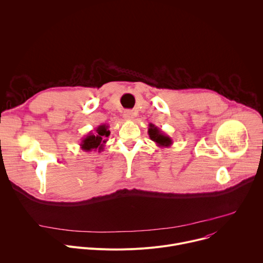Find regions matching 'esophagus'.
<instances>
[{"instance_id":"obj_1","label":"esophagus","mask_w":263,"mask_h":263,"mask_svg":"<svg viewBox=\"0 0 263 263\" xmlns=\"http://www.w3.org/2000/svg\"><path fill=\"white\" fill-rule=\"evenodd\" d=\"M124 119H125L126 121H132V120L134 119L133 112H132L131 110H126V111L124 112Z\"/></svg>"}]
</instances>
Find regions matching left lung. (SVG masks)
Here are the masks:
<instances>
[{
	"label": "left lung",
	"mask_w": 263,
	"mask_h": 263,
	"mask_svg": "<svg viewBox=\"0 0 263 263\" xmlns=\"http://www.w3.org/2000/svg\"><path fill=\"white\" fill-rule=\"evenodd\" d=\"M147 133H148L149 139L153 140L159 147H167L173 144L172 137L166 135L163 131H161V129H159L153 124H148Z\"/></svg>",
	"instance_id": "left-lung-1"
}]
</instances>
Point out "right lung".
<instances>
[{
    "label": "right lung",
    "mask_w": 263,
    "mask_h": 263,
    "mask_svg": "<svg viewBox=\"0 0 263 263\" xmlns=\"http://www.w3.org/2000/svg\"><path fill=\"white\" fill-rule=\"evenodd\" d=\"M110 135L109 126L102 124L98 126L95 132L90 131L80 142V147L84 152L98 151L99 153L104 149V145L107 142V137Z\"/></svg>",
    "instance_id": "obj_1"
}]
</instances>
